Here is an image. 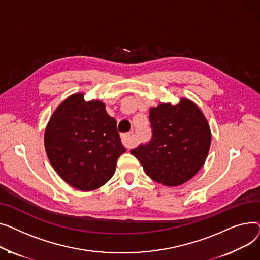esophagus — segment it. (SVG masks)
Wrapping results in <instances>:
<instances>
[{"instance_id": "esophagus-1", "label": "esophagus", "mask_w": 260, "mask_h": 260, "mask_svg": "<svg viewBox=\"0 0 260 260\" xmlns=\"http://www.w3.org/2000/svg\"><path fill=\"white\" fill-rule=\"evenodd\" d=\"M121 143L124 144L127 148H132L134 146V139H133V132H128L121 134Z\"/></svg>"}]
</instances>
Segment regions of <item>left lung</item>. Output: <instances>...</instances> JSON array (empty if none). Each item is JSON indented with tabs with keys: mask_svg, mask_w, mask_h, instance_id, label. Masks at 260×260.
I'll return each mask as SVG.
<instances>
[{
	"mask_svg": "<svg viewBox=\"0 0 260 260\" xmlns=\"http://www.w3.org/2000/svg\"><path fill=\"white\" fill-rule=\"evenodd\" d=\"M151 140L130 152L152 179L179 186L203 167L210 149L211 131L200 108L190 100L160 104L149 112Z\"/></svg>",
	"mask_w": 260,
	"mask_h": 260,
	"instance_id": "obj_1",
	"label": "left lung"
}]
</instances>
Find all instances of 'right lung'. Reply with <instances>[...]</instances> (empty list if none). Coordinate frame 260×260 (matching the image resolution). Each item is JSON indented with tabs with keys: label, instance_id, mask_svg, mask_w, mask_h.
<instances>
[{
	"label": "right lung",
	"instance_id": "add662e5",
	"mask_svg": "<svg viewBox=\"0 0 260 260\" xmlns=\"http://www.w3.org/2000/svg\"><path fill=\"white\" fill-rule=\"evenodd\" d=\"M46 153L55 172L67 184L91 191L108 181L117 158L126 152L116 120L100 101L86 102L73 94L60 104L45 130Z\"/></svg>",
	"mask_w": 260,
	"mask_h": 260
}]
</instances>
